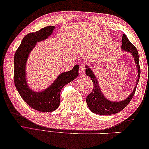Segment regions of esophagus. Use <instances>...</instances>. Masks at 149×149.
<instances>
[{
    "label": "esophagus",
    "mask_w": 149,
    "mask_h": 149,
    "mask_svg": "<svg viewBox=\"0 0 149 149\" xmlns=\"http://www.w3.org/2000/svg\"><path fill=\"white\" fill-rule=\"evenodd\" d=\"M79 75H80V77H84L85 75V67L84 65H80V68H79Z\"/></svg>",
    "instance_id": "34e87169"
}]
</instances>
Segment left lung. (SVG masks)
<instances>
[{"label": "left lung", "mask_w": 149, "mask_h": 149, "mask_svg": "<svg viewBox=\"0 0 149 149\" xmlns=\"http://www.w3.org/2000/svg\"><path fill=\"white\" fill-rule=\"evenodd\" d=\"M121 49L123 51L129 52L131 54V55L134 57L137 70H138V79H137L136 86L131 93L124 100H120V101H112V100L107 99L100 90L99 84L94 72L91 68H89L88 65H86V75L91 78L94 85L93 90L87 96L86 103L90 111L96 114L112 115L122 111L131 101L136 92L140 76V63H139L138 50L131 43L125 34H123V38H122Z\"/></svg>", "instance_id": "left-lung-1"}]
</instances>
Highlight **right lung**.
Wrapping results in <instances>:
<instances>
[{
    "instance_id": "1",
    "label": "right lung",
    "mask_w": 149,
    "mask_h": 149,
    "mask_svg": "<svg viewBox=\"0 0 149 149\" xmlns=\"http://www.w3.org/2000/svg\"><path fill=\"white\" fill-rule=\"evenodd\" d=\"M55 26H46L38 31L31 33L24 37L14 56V84L23 100L33 109L41 112H52L60 105V92L65 85L76 79L79 65L72 70L61 73L51 86L42 91L37 92L29 86L26 66L31 52L37 42L47 39L55 30Z\"/></svg>"
}]
</instances>
